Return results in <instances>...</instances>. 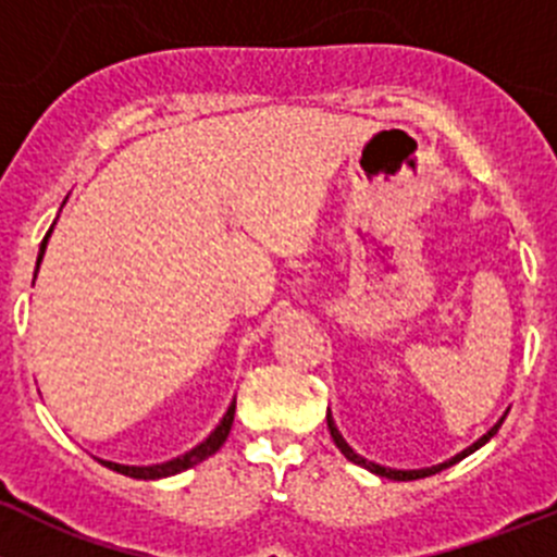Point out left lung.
Wrapping results in <instances>:
<instances>
[{"label": "left lung", "instance_id": "obj_1", "mask_svg": "<svg viewBox=\"0 0 557 557\" xmlns=\"http://www.w3.org/2000/svg\"><path fill=\"white\" fill-rule=\"evenodd\" d=\"M325 418H327V429H331V437H333V443H336V446H338V451H342L344 457L349 459V462H352V465H361V468H367L369 473H374V475H383V479H391V481H416V479H426V475L441 473V470H446V468H451V465L462 462L465 457H470V454H473V451H479L481 446H486V443H490L492 437H495V434H497V429H500V423H503V418H506V412H503V418H500V421L495 423V426L490 429V432H486V434H481V437H479V441L473 443V446H468V448H465V451H459L457 457L446 459V462H441V465H432V468H418V470H396V468H385V465H377V462H372V459L361 457V454L355 451V448L349 446V443L344 441V437H342V432H338V426H336V421H333L331 410H327V416H325Z\"/></svg>", "mask_w": 557, "mask_h": 557}]
</instances>
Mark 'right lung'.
I'll use <instances>...</instances> for the list:
<instances>
[{
	"label": "right lung",
	"mask_w": 557,
	"mask_h": 557,
	"mask_svg": "<svg viewBox=\"0 0 557 557\" xmlns=\"http://www.w3.org/2000/svg\"><path fill=\"white\" fill-rule=\"evenodd\" d=\"M57 224V221H54ZM54 224H51V230L46 232L44 243H40V251H37V268H35V278H37V270H40V262H44V253H46V246H49V237L51 232H54ZM35 284V282H32ZM232 421H235V399H232V405L226 407L224 418L219 421V426L213 429V432L205 437L199 446H194L190 451L180 454V457L174 459H166V462L161 465H120V462H109V459H98L103 468L114 470V473H123L128 475V479H145V481H156V479H169V475H177L183 473V470L194 468V465L205 462L208 457H213L215 451H219L221 446L226 443V437H230V429H232Z\"/></svg>",
	"instance_id": "right-lung-1"
}]
</instances>
